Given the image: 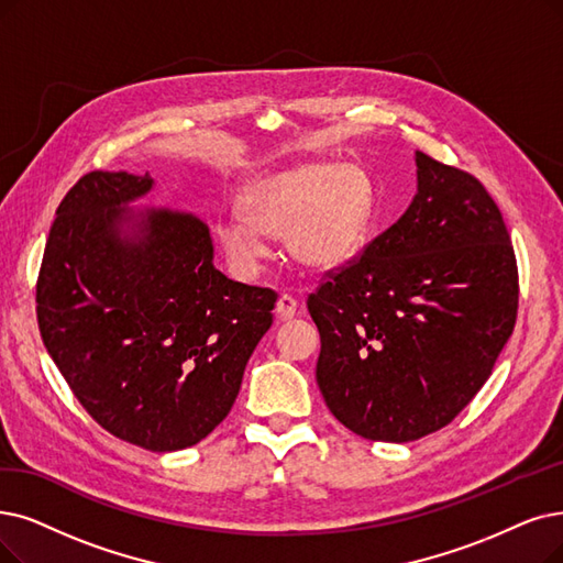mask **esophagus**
<instances>
[{"label": "esophagus", "instance_id": "1", "mask_svg": "<svg viewBox=\"0 0 563 563\" xmlns=\"http://www.w3.org/2000/svg\"><path fill=\"white\" fill-rule=\"evenodd\" d=\"M277 317L282 319V321H290L298 313V302H296V298H290V296H279V300H277Z\"/></svg>", "mask_w": 563, "mask_h": 563}]
</instances>
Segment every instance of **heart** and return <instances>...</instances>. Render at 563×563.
<instances>
[{
    "mask_svg": "<svg viewBox=\"0 0 563 563\" xmlns=\"http://www.w3.org/2000/svg\"><path fill=\"white\" fill-rule=\"evenodd\" d=\"M240 212L221 214L214 235L233 269L256 277L273 254L269 235L311 273H334L365 250L376 219V185L351 162H305L263 175L238 198Z\"/></svg>",
    "mask_w": 563,
    "mask_h": 563,
    "instance_id": "obj_1",
    "label": "heart"
}]
</instances>
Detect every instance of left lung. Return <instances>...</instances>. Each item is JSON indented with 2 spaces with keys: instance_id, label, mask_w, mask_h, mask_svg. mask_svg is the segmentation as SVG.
I'll return each instance as SVG.
<instances>
[{
  "instance_id": "left-lung-1",
  "label": "left lung",
  "mask_w": 563,
  "mask_h": 563,
  "mask_svg": "<svg viewBox=\"0 0 563 563\" xmlns=\"http://www.w3.org/2000/svg\"><path fill=\"white\" fill-rule=\"evenodd\" d=\"M413 159L407 212L307 300L328 409L357 437L390 443L451 422L485 386L517 317L497 203L474 175L422 152Z\"/></svg>"
}]
</instances>
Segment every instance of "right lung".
<instances>
[{"instance_id":"right-lung-1","label":"right lung","mask_w":563,"mask_h":563,"mask_svg":"<svg viewBox=\"0 0 563 563\" xmlns=\"http://www.w3.org/2000/svg\"><path fill=\"white\" fill-rule=\"evenodd\" d=\"M152 189L150 173L78 179L43 252L36 317L85 411L112 437L173 453L229 416L277 294L217 269L194 212L131 208Z\"/></svg>"}]
</instances>
